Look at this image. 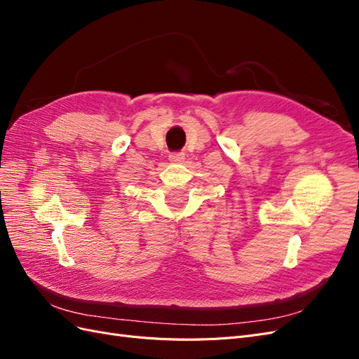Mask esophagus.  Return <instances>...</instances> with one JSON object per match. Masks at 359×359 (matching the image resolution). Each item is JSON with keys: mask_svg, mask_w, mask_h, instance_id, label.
<instances>
[{"mask_svg": "<svg viewBox=\"0 0 359 359\" xmlns=\"http://www.w3.org/2000/svg\"><path fill=\"white\" fill-rule=\"evenodd\" d=\"M184 158H186V154H184L182 151H175V153L169 154V160L173 163H182Z\"/></svg>", "mask_w": 359, "mask_h": 359, "instance_id": "esophagus-1", "label": "esophagus"}]
</instances>
